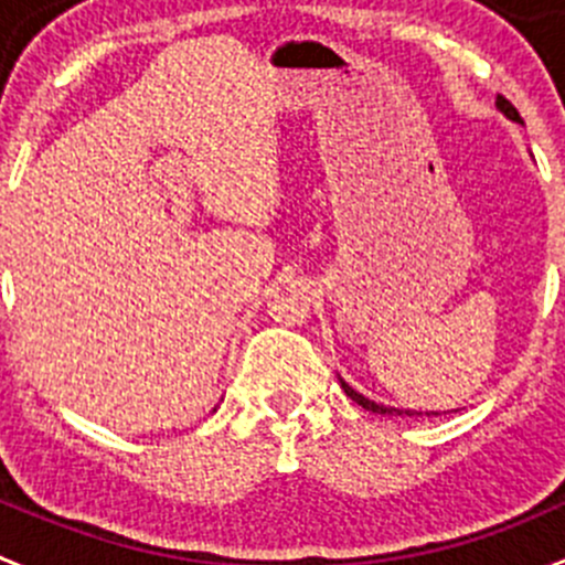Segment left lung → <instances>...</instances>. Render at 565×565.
Segmentation results:
<instances>
[{"label": "left lung", "mask_w": 565, "mask_h": 565, "mask_svg": "<svg viewBox=\"0 0 565 565\" xmlns=\"http://www.w3.org/2000/svg\"><path fill=\"white\" fill-rule=\"evenodd\" d=\"M497 109H500L502 115H505V118H511V120H516V124H522V118H519V113H516V107H513L511 102H508L505 96H497ZM339 383H342V388H344V394H348L350 399H355V403L361 405V408H366V411H372V414H388V416H399V414H408V416H414V414H422V411H411V408H394V405H383V403H375V399H370V397H364V394L361 392H355L353 386H350L348 381H344V377H339ZM425 414H439V411H425ZM447 414V411H445Z\"/></svg>", "instance_id": "1"}]
</instances>
